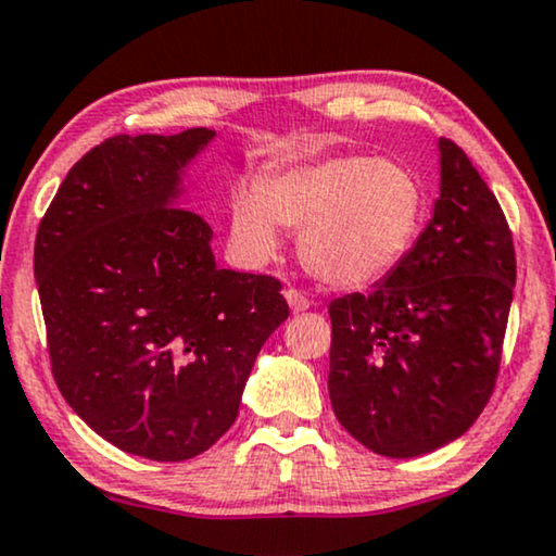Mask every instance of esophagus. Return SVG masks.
<instances>
[{
	"label": "esophagus",
	"instance_id": "obj_1",
	"mask_svg": "<svg viewBox=\"0 0 556 556\" xmlns=\"http://www.w3.org/2000/svg\"><path fill=\"white\" fill-rule=\"evenodd\" d=\"M285 300H287V305L292 307V313H302V311H307V307H311V300H307L305 294H300L298 290H287Z\"/></svg>",
	"mask_w": 556,
	"mask_h": 556
}]
</instances>
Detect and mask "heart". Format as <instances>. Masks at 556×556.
Returning <instances> with one entry per match:
<instances>
[{
  "instance_id": "heart-1",
  "label": "heart",
  "mask_w": 556,
  "mask_h": 556,
  "mask_svg": "<svg viewBox=\"0 0 556 556\" xmlns=\"http://www.w3.org/2000/svg\"><path fill=\"white\" fill-rule=\"evenodd\" d=\"M424 187L405 164L343 153L238 187L230 238L249 262L279 249V227L300 230V262L339 290H364L403 264L424 220Z\"/></svg>"
}]
</instances>
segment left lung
Instances as JSON below:
<instances>
[{
    "instance_id": "left-lung-1",
    "label": "left lung",
    "mask_w": 556,
    "mask_h": 556,
    "mask_svg": "<svg viewBox=\"0 0 556 556\" xmlns=\"http://www.w3.org/2000/svg\"><path fill=\"white\" fill-rule=\"evenodd\" d=\"M439 197L403 264L369 294L328 305V395L359 444L392 459L469 431L493 395L516 285L495 194L467 153L439 140Z\"/></svg>"
}]
</instances>
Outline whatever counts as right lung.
I'll list each match as a JSON object with an SVG mask.
<instances>
[{"label":"right lung","mask_w":556,"mask_h":556,"mask_svg":"<svg viewBox=\"0 0 556 556\" xmlns=\"http://www.w3.org/2000/svg\"><path fill=\"white\" fill-rule=\"evenodd\" d=\"M215 130L115 136L76 161L40 220L35 285L55 384L104 441L153 462L233 426L282 285L220 269L187 172Z\"/></svg>","instance_id":"right-lung-1"}]
</instances>
